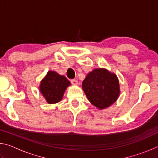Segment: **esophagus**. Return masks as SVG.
Wrapping results in <instances>:
<instances>
[{
	"label": "esophagus",
	"instance_id": "1",
	"mask_svg": "<svg viewBox=\"0 0 158 158\" xmlns=\"http://www.w3.org/2000/svg\"><path fill=\"white\" fill-rule=\"evenodd\" d=\"M70 81L73 85H78V81L76 79H71Z\"/></svg>",
	"mask_w": 158,
	"mask_h": 158
}]
</instances>
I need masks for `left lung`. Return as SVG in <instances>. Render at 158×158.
<instances>
[{
    "instance_id": "8db88e82",
    "label": "left lung",
    "mask_w": 158,
    "mask_h": 158,
    "mask_svg": "<svg viewBox=\"0 0 158 158\" xmlns=\"http://www.w3.org/2000/svg\"><path fill=\"white\" fill-rule=\"evenodd\" d=\"M82 89L90 102L100 110L114 104L120 95L117 76L105 68L95 69L88 74Z\"/></svg>"
}]
</instances>
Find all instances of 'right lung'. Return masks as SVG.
I'll return each instance as SVG.
<instances>
[{"instance_id": "right-lung-1", "label": "right lung", "mask_w": 158, "mask_h": 158, "mask_svg": "<svg viewBox=\"0 0 158 158\" xmlns=\"http://www.w3.org/2000/svg\"><path fill=\"white\" fill-rule=\"evenodd\" d=\"M71 84L65 76L55 71H49L42 80L40 91L49 104H55L62 100L64 93Z\"/></svg>"}]
</instances>
